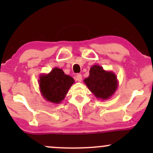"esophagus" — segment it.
<instances>
[{
    "instance_id": "obj_1",
    "label": "esophagus",
    "mask_w": 153,
    "mask_h": 153,
    "mask_svg": "<svg viewBox=\"0 0 153 153\" xmlns=\"http://www.w3.org/2000/svg\"><path fill=\"white\" fill-rule=\"evenodd\" d=\"M75 80L78 81V82H81V80H82V75H81V74H78V75L75 76Z\"/></svg>"
}]
</instances>
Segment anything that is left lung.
Segmentation results:
<instances>
[{"mask_svg":"<svg viewBox=\"0 0 153 153\" xmlns=\"http://www.w3.org/2000/svg\"><path fill=\"white\" fill-rule=\"evenodd\" d=\"M84 83L97 98H109L117 89L116 76L111 72H106L102 67L94 65L89 70V75Z\"/></svg>","mask_w":153,"mask_h":153,"instance_id":"obj_1","label":"left lung"}]
</instances>
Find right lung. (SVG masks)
Returning a JSON list of instances; mask_svg holds the SVG:
<instances>
[{"label":"right lung","instance_id":"add662e5","mask_svg":"<svg viewBox=\"0 0 153 153\" xmlns=\"http://www.w3.org/2000/svg\"><path fill=\"white\" fill-rule=\"evenodd\" d=\"M39 82L44 98L50 102L58 104L65 98L74 79L65 75L62 69L55 68L48 75H41Z\"/></svg>","mask_w":153,"mask_h":153}]
</instances>
